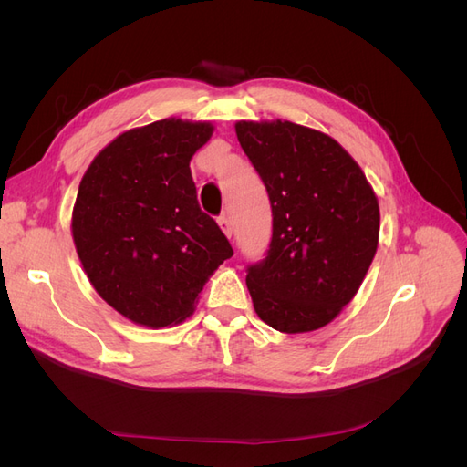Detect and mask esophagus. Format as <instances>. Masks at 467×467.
Listing matches in <instances>:
<instances>
[{
	"instance_id": "1",
	"label": "esophagus",
	"mask_w": 467,
	"mask_h": 467,
	"mask_svg": "<svg viewBox=\"0 0 467 467\" xmlns=\"http://www.w3.org/2000/svg\"><path fill=\"white\" fill-rule=\"evenodd\" d=\"M218 223H220L222 232L225 234V237H230V239H232V234H234V230H232V222H230V218L223 214V216H220V218H218Z\"/></svg>"
}]
</instances>
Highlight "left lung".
Here are the masks:
<instances>
[{"label":"left lung","instance_id":"left-lung-1","mask_svg":"<svg viewBox=\"0 0 467 467\" xmlns=\"http://www.w3.org/2000/svg\"><path fill=\"white\" fill-rule=\"evenodd\" d=\"M273 208L266 257L247 268L257 316L280 333L331 323L355 298L378 249L379 206L331 136L288 120L235 122Z\"/></svg>","mask_w":467,"mask_h":467}]
</instances>
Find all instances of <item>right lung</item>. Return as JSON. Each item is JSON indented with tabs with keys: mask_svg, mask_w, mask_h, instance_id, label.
<instances>
[{
	"mask_svg": "<svg viewBox=\"0 0 467 467\" xmlns=\"http://www.w3.org/2000/svg\"><path fill=\"white\" fill-rule=\"evenodd\" d=\"M212 132L210 122L181 119L126 130L79 182L72 235L83 271L112 309L144 327L185 321L234 255L201 210L189 167Z\"/></svg>",
	"mask_w": 467,
	"mask_h": 467,
	"instance_id": "add662e5",
	"label": "right lung"
}]
</instances>
